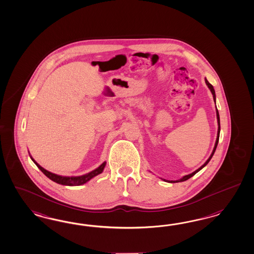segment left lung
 Listing matches in <instances>:
<instances>
[{
    "mask_svg": "<svg viewBox=\"0 0 254 254\" xmlns=\"http://www.w3.org/2000/svg\"><path fill=\"white\" fill-rule=\"evenodd\" d=\"M205 82H206V85H208V88H209V90H210V92L212 93V96H213V100L214 101H216V95H215V90H214V88H213V86L210 85L209 83H208V80L207 79H205ZM216 116H217V122H218V132H217V138H216L215 141V145H214V148H213V151H212V153L210 154V156L208 157V160L205 162V164L204 165H202L201 167H200L199 169H196L195 171H193L192 173L191 174H188V175H185L184 177L182 178V179H180V180H178V181H169V183H180V182H185L186 180H188V179H190V178L192 177L195 173H197L199 170L203 169L205 166H207L208 165V162L209 160L211 159V157L213 156V154L215 153L216 148H217V145H218V142H219V137H220V130H221V127H220V116H219V112H218V110H217V108H216ZM165 181V180H164Z\"/></svg>",
    "mask_w": 254,
    "mask_h": 254,
    "instance_id": "8db88e82",
    "label": "left lung"
}]
</instances>
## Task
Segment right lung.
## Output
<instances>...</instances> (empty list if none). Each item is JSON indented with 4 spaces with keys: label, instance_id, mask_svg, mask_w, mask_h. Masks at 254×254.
I'll list each match as a JSON object with an SVG mask.
<instances>
[{
    "label": "right lung",
    "instance_id": "obj_1",
    "mask_svg": "<svg viewBox=\"0 0 254 254\" xmlns=\"http://www.w3.org/2000/svg\"><path fill=\"white\" fill-rule=\"evenodd\" d=\"M30 156H31V160L35 163V165L46 175V177L49 178L51 181H53V182L59 184V185H67V186H77V185H84L85 183H87L88 181H90L92 178L96 177L97 175L102 173L103 169H104L105 166H106V162H103L99 168L94 169V170L88 172V173H86L85 175L68 177V176H61V175L55 174V173H52V172L46 170L44 168H42L38 163L31 157V154H30Z\"/></svg>",
    "mask_w": 254,
    "mask_h": 254
}]
</instances>
